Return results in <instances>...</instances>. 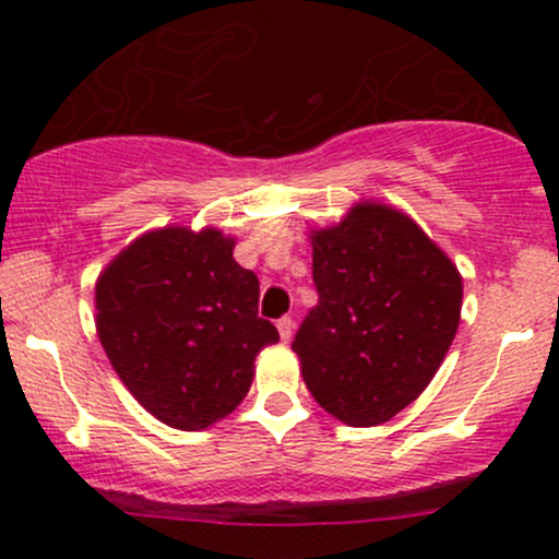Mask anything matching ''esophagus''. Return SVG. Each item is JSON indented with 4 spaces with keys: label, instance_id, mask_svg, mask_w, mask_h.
Wrapping results in <instances>:
<instances>
[{
    "label": "esophagus",
    "instance_id": "1",
    "mask_svg": "<svg viewBox=\"0 0 559 559\" xmlns=\"http://www.w3.org/2000/svg\"><path fill=\"white\" fill-rule=\"evenodd\" d=\"M275 325H278L281 338H284V342H292V336H294V320H292V318H281Z\"/></svg>",
    "mask_w": 559,
    "mask_h": 559
}]
</instances>
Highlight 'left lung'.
<instances>
[{
	"label": "left lung",
	"instance_id": "left-lung-1",
	"mask_svg": "<svg viewBox=\"0 0 559 559\" xmlns=\"http://www.w3.org/2000/svg\"><path fill=\"white\" fill-rule=\"evenodd\" d=\"M318 305L292 349L307 389L346 426L394 418L444 360L460 325L463 278L407 215L357 204L312 234Z\"/></svg>",
	"mask_w": 559,
	"mask_h": 559
}]
</instances>
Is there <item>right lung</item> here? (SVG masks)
<instances>
[{
  "label": "right lung",
  "instance_id": "obj_1",
  "mask_svg": "<svg viewBox=\"0 0 559 559\" xmlns=\"http://www.w3.org/2000/svg\"><path fill=\"white\" fill-rule=\"evenodd\" d=\"M258 275L221 230L141 236L99 275L96 331L115 373L165 426L199 431L239 407L254 357L278 342Z\"/></svg>",
  "mask_w": 559,
  "mask_h": 559
}]
</instances>
